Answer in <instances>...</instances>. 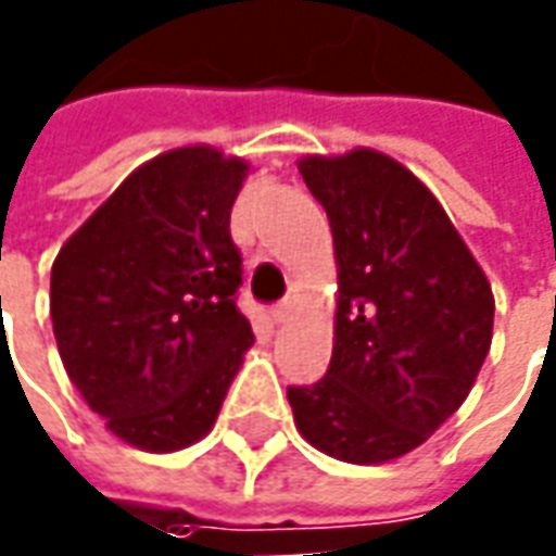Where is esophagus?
<instances>
[{
	"mask_svg": "<svg viewBox=\"0 0 556 556\" xmlns=\"http://www.w3.org/2000/svg\"><path fill=\"white\" fill-rule=\"evenodd\" d=\"M270 316H274V323H286V319L292 316V301H282V304H277V307L270 311Z\"/></svg>",
	"mask_w": 556,
	"mask_h": 556,
	"instance_id": "34e87169",
	"label": "esophagus"
}]
</instances>
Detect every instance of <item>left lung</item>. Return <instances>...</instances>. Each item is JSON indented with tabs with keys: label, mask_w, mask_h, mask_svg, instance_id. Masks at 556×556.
I'll return each mask as SVG.
<instances>
[{
	"label": "left lung",
	"mask_w": 556,
	"mask_h": 556,
	"mask_svg": "<svg viewBox=\"0 0 556 556\" xmlns=\"http://www.w3.org/2000/svg\"><path fill=\"white\" fill-rule=\"evenodd\" d=\"M338 264L329 372L289 388L301 437L348 465L418 450L468 400L492 344L495 298L440 200L369 147L301 156Z\"/></svg>",
	"instance_id": "left-lung-1"
}]
</instances>
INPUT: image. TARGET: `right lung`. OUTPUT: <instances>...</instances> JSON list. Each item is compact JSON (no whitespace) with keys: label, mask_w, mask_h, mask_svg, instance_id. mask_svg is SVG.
Segmentation results:
<instances>
[{"label":"right lung","mask_w":556,"mask_h":556,"mask_svg":"<svg viewBox=\"0 0 556 556\" xmlns=\"http://www.w3.org/2000/svg\"><path fill=\"white\" fill-rule=\"evenodd\" d=\"M252 165L218 147L138 165L51 264V326L70 381L106 431L178 452L215 428L242 354V258L230 208Z\"/></svg>","instance_id":"add662e5"}]
</instances>
